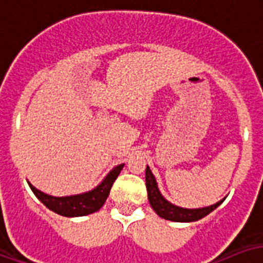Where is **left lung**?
I'll return each instance as SVG.
<instances>
[{
    "label": "left lung",
    "instance_id": "8db88e82",
    "mask_svg": "<svg viewBox=\"0 0 263 263\" xmlns=\"http://www.w3.org/2000/svg\"><path fill=\"white\" fill-rule=\"evenodd\" d=\"M145 185H147L148 201H149L154 211L157 212L158 216L166 219V220H172V222H195V220H199L201 218L211 214L214 209L218 208L223 201L222 199V201H219L211 206L199 209H185L175 206L162 197L159 190H158L155 177L153 176V173L148 166L145 169Z\"/></svg>",
    "mask_w": 263,
    "mask_h": 263
}]
</instances>
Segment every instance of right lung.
<instances>
[{
	"label": "right lung",
	"instance_id": "add662e5",
	"mask_svg": "<svg viewBox=\"0 0 263 263\" xmlns=\"http://www.w3.org/2000/svg\"><path fill=\"white\" fill-rule=\"evenodd\" d=\"M123 165H118L109 172V175L104 179L101 184L96 187L94 190L84 193V194L72 195V197H52L41 193L33 185H30L31 191L34 193L35 197L40 199L41 202L51 211H54L55 214L62 215V216H84V215L97 212L101 208L104 202L109 195L110 187L116 180V177L123 169Z\"/></svg>",
	"mask_w": 263,
	"mask_h": 263
}]
</instances>
